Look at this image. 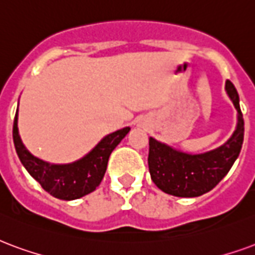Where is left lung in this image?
I'll return each mask as SVG.
<instances>
[{"label": "left lung", "instance_id": "8db88e82", "mask_svg": "<svg viewBox=\"0 0 255 255\" xmlns=\"http://www.w3.org/2000/svg\"><path fill=\"white\" fill-rule=\"evenodd\" d=\"M230 99L238 111V126L223 146L204 154H186L167 144L148 140V170L151 180L162 192L178 197H197L214 189L238 158L243 143L245 122L239 96L231 81L226 82Z\"/></svg>", "mask_w": 255, "mask_h": 255}]
</instances>
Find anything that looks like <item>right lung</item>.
<instances>
[{
	"mask_svg": "<svg viewBox=\"0 0 255 255\" xmlns=\"http://www.w3.org/2000/svg\"><path fill=\"white\" fill-rule=\"evenodd\" d=\"M129 132V127L109 133L82 159L69 165H51L33 156L21 143L17 129V112L13 122V143L20 161L29 174L60 200H75L93 192L103 181L111 152Z\"/></svg>",
	"mask_w": 255,
	"mask_h": 255,
	"instance_id": "1",
	"label": "right lung"
}]
</instances>
